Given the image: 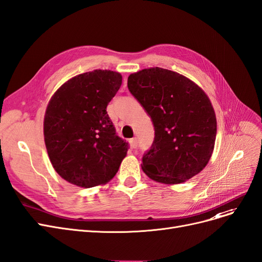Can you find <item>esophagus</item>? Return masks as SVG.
<instances>
[{"label":"esophagus","mask_w":262,"mask_h":262,"mask_svg":"<svg viewBox=\"0 0 262 262\" xmlns=\"http://www.w3.org/2000/svg\"><path fill=\"white\" fill-rule=\"evenodd\" d=\"M130 145L132 148H137L139 146V143H138V139L137 138H133L130 140Z\"/></svg>","instance_id":"esophagus-1"}]
</instances>
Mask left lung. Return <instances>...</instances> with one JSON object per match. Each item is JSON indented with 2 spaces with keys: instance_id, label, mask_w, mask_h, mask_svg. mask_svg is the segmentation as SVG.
I'll return each instance as SVG.
<instances>
[{
  "instance_id": "obj_1",
  "label": "left lung",
  "mask_w": 262,
  "mask_h": 262,
  "mask_svg": "<svg viewBox=\"0 0 262 262\" xmlns=\"http://www.w3.org/2000/svg\"><path fill=\"white\" fill-rule=\"evenodd\" d=\"M128 89L150 117L155 138L143 155L142 169L151 180L178 184L208 164L217 119L208 96L193 81L159 67L132 74Z\"/></svg>"
}]
</instances>
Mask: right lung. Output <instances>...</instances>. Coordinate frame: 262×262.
Returning a JSON list of instances; mask_svg holds the SVG:
<instances>
[{
	"mask_svg": "<svg viewBox=\"0 0 262 262\" xmlns=\"http://www.w3.org/2000/svg\"><path fill=\"white\" fill-rule=\"evenodd\" d=\"M122 83L119 73L94 70L68 80L44 116V141L52 165L69 183L105 184L115 177L129 143L116 133L106 108Z\"/></svg>",
	"mask_w": 262,
	"mask_h": 262,
	"instance_id": "add662e5",
	"label": "right lung"
}]
</instances>
